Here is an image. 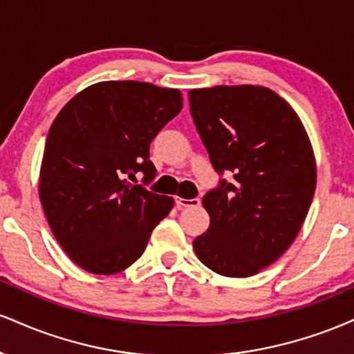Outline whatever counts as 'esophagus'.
Returning <instances> with one entry per match:
<instances>
[{
    "mask_svg": "<svg viewBox=\"0 0 354 354\" xmlns=\"http://www.w3.org/2000/svg\"><path fill=\"white\" fill-rule=\"evenodd\" d=\"M200 200L198 198H193V200H185V198H176L178 208H196L200 206Z\"/></svg>",
    "mask_w": 354,
    "mask_h": 354,
    "instance_id": "34e87169",
    "label": "esophagus"
}]
</instances>
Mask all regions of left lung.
I'll return each mask as SVG.
<instances>
[{"label": "left lung", "instance_id": "left-lung-1", "mask_svg": "<svg viewBox=\"0 0 354 354\" xmlns=\"http://www.w3.org/2000/svg\"><path fill=\"white\" fill-rule=\"evenodd\" d=\"M189 108L213 168L233 173L203 198L211 221L193 248L214 273L253 276L291 246L310 209V138L295 109L263 86L191 89Z\"/></svg>", "mask_w": 354, "mask_h": 354}]
</instances>
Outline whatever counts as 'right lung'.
I'll list each match as a JSON object with an SVG mask.
<instances>
[{
  "instance_id": "add662e5",
  "label": "right lung",
  "mask_w": 354,
  "mask_h": 354,
  "mask_svg": "<svg viewBox=\"0 0 354 354\" xmlns=\"http://www.w3.org/2000/svg\"><path fill=\"white\" fill-rule=\"evenodd\" d=\"M180 89L103 81L78 93L53 121L39 200L59 246L95 274H115L143 254L173 198L136 185L156 176L149 143L181 111Z\"/></svg>"
}]
</instances>
